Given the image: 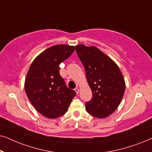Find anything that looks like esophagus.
I'll use <instances>...</instances> for the list:
<instances>
[{"instance_id":"34e87169","label":"esophagus","mask_w":152,"mask_h":152,"mask_svg":"<svg viewBox=\"0 0 152 152\" xmlns=\"http://www.w3.org/2000/svg\"><path fill=\"white\" fill-rule=\"evenodd\" d=\"M75 92L77 93V94H78V93H79V91H80V89H79L78 87H76V88H75Z\"/></svg>"}]
</instances>
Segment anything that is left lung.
I'll return each instance as SVG.
<instances>
[{"mask_svg":"<svg viewBox=\"0 0 152 152\" xmlns=\"http://www.w3.org/2000/svg\"><path fill=\"white\" fill-rule=\"evenodd\" d=\"M75 50L93 93L92 99L86 103V111L95 118L107 117L115 111L123 97V75L117 64L97 48L80 44Z\"/></svg>","mask_w":152,"mask_h":152,"instance_id":"obj_1","label":"left lung"}]
</instances>
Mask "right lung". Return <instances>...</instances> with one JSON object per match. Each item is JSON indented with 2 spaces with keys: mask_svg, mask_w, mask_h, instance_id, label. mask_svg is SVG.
<instances>
[{
  "mask_svg": "<svg viewBox=\"0 0 152 152\" xmlns=\"http://www.w3.org/2000/svg\"><path fill=\"white\" fill-rule=\"evenodd\" d=\"M74 50L69 45H53L35 58L28 70L25 81L27 96L37 111L48 118L65 114L76 95L59 74V64Z\"/></svg>",
  "mask_w": 152,
  "mask_h": 152,
  "instance_id": "add662e5",
  "label": "right lung"
}]
</instances>
